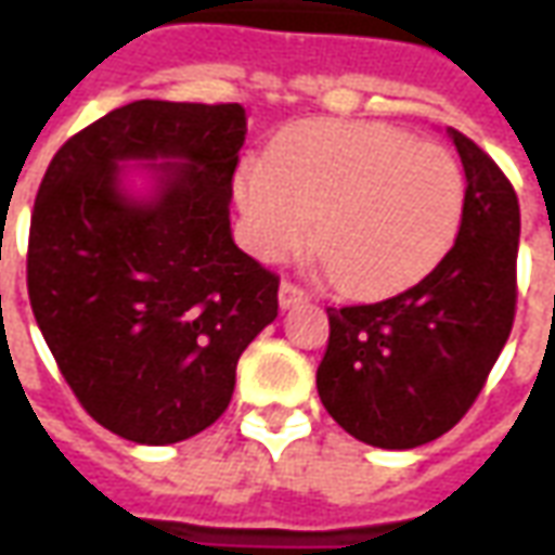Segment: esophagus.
<instances>
[{
	"label": "esophagus",
	"instance_id": "34e87169",
	"mask_svg": "<svg viewBox=\"0 0 555 555\" xmlns=\"http://www.w3.org/2000/svg\"><path fill=\"white\" fill-rule=\"evenodd\" d=\"M306 300H309V291L300 288V285H294L288 279L279 285V306H282V309H288V306H297V302Z\"/></svg>",
	"mask_w": 555,
	"mask_h": 555
}]
</instances>
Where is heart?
I'll list each match as a JSON object with an SVG mask.
<instances>
[{
  "mask_svg": "<svg viewBox=\"0 0 555 555\" xmlns=\"http://www.w3.org/2000/svg\"><path fill=\"white\" fill-rule=\"evenodd\" d=\"M246 243L279 261L312 234L338 288L386 297L425 279L452 249L466 205L457 159L404 130L309 121L234 175Z\"/></svg>",
  "mask_w": 555,
  "mask_h": 555,
  "instance_id": "1",
  "label": "heart"
}]
</instances>
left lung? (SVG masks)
<instances>
[{
  "instance_id": "1",
  "label": "left lung",
  "mask_w": 555,
  "mask_h": 555,
  "mask_svg": "<svg viewBox=\"0 0 555 555\" xmlns=\"http://www.w3.org/2000/svg\"><path fill=\"white\" fill-rule=\"evenodd\" d=\"M449 133L466 175L452 249L389 300L326 309L318 396L350 437L377 449H416L452 430L488 384L514 324L517 193L473 139Z\"/></svg>"
}]
</instances>
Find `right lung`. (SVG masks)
<instances>
[{
	"label": "right lung",
	"mask_w": 555,
	"mask_h": 555,
	"mask_svg": "<svg viewBox=\"0 0 555 555\" xmlns=\"http://www.w3.org/2000/svg\"><path fill=\"white\" fill-rule=\"evenodd\" d=\"M241 103L133 101L55 151L35 198L26 285L55 365L94 422L169 446L214 425L237 360L279 312V276L231 237ZM158 162L133 199L117 171Z\"/></svg>",
	"instance_id": "add662e5"
}]
</instances>
